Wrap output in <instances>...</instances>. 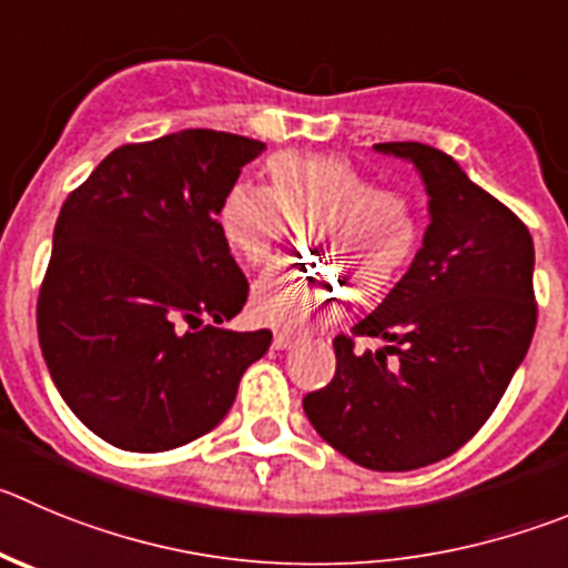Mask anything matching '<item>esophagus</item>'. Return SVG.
<instances>
[{
  "label": "esophagus",
  "instance_id": "obj_1",
  "mask_svg": "<svg viewBox=\"0 0 568 568\" xmlns=\"http://www.w3.org/2000/svg\"><path fill=\"white\" fill-rule=\"evenodd\" d=\"M296 342H300V338H296L294 333H288V331L274 333V349H291Z\"/></svg>",
  "mask_w": 568,
  "mask_h": 568
}]
</instances>
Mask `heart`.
Returning a JSON list of instances; mask_svg holds the SVG:
<instances>
[{
  "mask_svg": "<svg viewBox=\"0 0 568 568\" xmlns=\"http://www.w3.org/2000/svg\"><path fill=\"white\" fill-rule=\"evenodd\" d=\"M215 221L226 248L248 266L277 257L291 226L302 224L305 248L320 263L266 274L252 294V314L280 327L336 314L347 284L358 300L384 294L415 254L423 226L406 190L320 153H274L266 187L235 182Z\"/></svg>",
  "mask_w": 568,
  "mask_h": 568,
  "instance_id": "obj_1",
  "label": "heart"
}]
</instances>
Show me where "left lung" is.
I'll return each mask as SVG.
<instances>
[{
  "instance_id": "1",
  "label": "left lung",
  "mask_w": 568,
  "mask_h": 568,
  "mask_svg": "<svg viewBox=\"0 0 568 568\" xmlns=\"http://www.w3.org/2000/svg\"><path fill=\"white\" fill-rule=\"evenodd\" d=\"M375 148L415 162L432 224L404 280L333 338L336 375L302 406L322 439L362 468L415 470L485 426L527 356L538 322L535 246L516 212L448 153L420 142ZM362 335L390 344L358 354Z\"/></svg>"
}]
</instances>
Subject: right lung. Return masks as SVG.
Masks as SVG:
<instances>
[{
  "label": "right lung",
  "mask_w": 568,
  "mask_h": 568,
  "mask_svg": "<svg viewBox=\"0 0 568 568\" xmlns=\"http://www.w3.org/2000/svg\"><path fill=\"white\" fill-rule=\"evenodd\" d=\"M266 151L187 129L111 151L67 195L39 291L47 369L78 420L123 452H171L219 426L272 331H224L248 283L221 195Z\"/></svg>",
  "instance_id": "right-lung-1"
}]
</instances>
